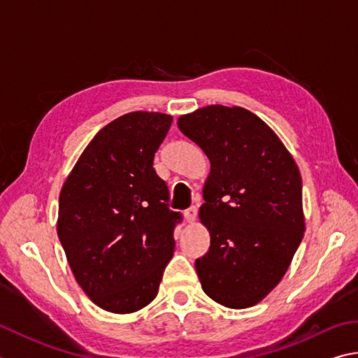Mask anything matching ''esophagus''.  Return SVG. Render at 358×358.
<instances>
[{
	"label": "esophagus",
	"instance_id": "34e87169",
	"mask_svg": "<svg viewBox=\"0 0 358 358\" xmlns=\"http://www.w3.org/2000/svg\"><path fill=\"white\" fill-rule=\"evenodd\" d=\"M196 217H197V206L187 208V210L185 211V219L187 220V222H194Z\"/></svg>",
	"mask_w": 358,
	"mask_h": 358
}]
</instances>
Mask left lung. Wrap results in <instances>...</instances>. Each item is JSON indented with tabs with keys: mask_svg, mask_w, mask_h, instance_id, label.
Listing matches in <instances>:
<instances>
[{
	"mask_svg": "<svg viewBox=\"0 0 358 358\" xmlns=\"http://www.w3.org/2000/svg\"><path fill=\"white\" fill-rule=\"evenodd\" d=\"M178 128L211 162L199 213L211 236L196 259L201 288L229 308L252 307L282 280L303 238L301 172L244 108H200L181 115Z\"/></svg>",
	"mask_w": 358,
	"mask_h": 358,
	"instance_id": "1",
	"label": "left lung"
}]
</instances>
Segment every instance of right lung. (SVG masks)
Segmentation results:
<instances>
[{
	"mask_svg": "<svg viewBox=\"0 0 358 358\" xmlns=\"http://www.w3.org/2000/svg\"><path fill=\"white\" fill-rule=\"evenodd\" d=\"M172 115L136 111L89 142L62 186L57 236L84 292L111 313H133L158 294L181 214L153 169Z\"/></svg>",
	"mask_w": 358,
	"mask_h": 358,
	"instance_id": "obj_1",
	"label": "right lung"
}]
</instances>
